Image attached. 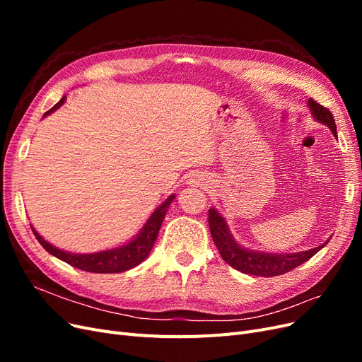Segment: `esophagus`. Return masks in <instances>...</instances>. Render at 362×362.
<instances>
[{
  "mask_svg": "<svg viewBox=\"0 0 362 362\" xmlns=\"http://www.w3.org/2000/svg\"><path fill=\"white\" fill-rule=\"evenodd\" d=\"M202 181H204V178H199V177H196V178H192L190 184H193V185H202Z\"/></svg>",
  "mask_w": 362,
  "mask_h": 362,
  "instance_id": "1",
  "label": "esophagus"
}]
</instances>
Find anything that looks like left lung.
<instances>
[{
    "label": "left lung",
    "mask_w": 362,
    "mask_h": 362,
    "mask_svg": "<svg viewBox=\"0 0 362 362\" xmlns=\"http://www.w3.org/2000/svg\"><path fill=\"white\" fill-rule=\"evenodd\" d=\"M308 104L314 117L319 122L329 127L332 134L337 137V125L332 113L322 104L311 100V98ZM208 223H210L213 242L216 243L217 250L221 252L223 261L238 272L246 273V275H257L262 278L284 275V273L296 269L314 257L327 243L326 242L325 245L306 252H296V254H266V252L247 250L238 246L231 233H229L225 218L214 208H210V211H208Z\"/></svg>",
    "instance_id": "left-lung-1"
}]
</instances>
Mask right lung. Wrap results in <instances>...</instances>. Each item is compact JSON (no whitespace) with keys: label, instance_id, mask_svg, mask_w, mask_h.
I'll list each match as a JSON object with an SVG mask.
<instances>
[{"label":"right lung","instance_id":"1","mask_svg":"<svg viewBox=\"0 0 362 362\" xmlns=\"http://www.w3.org/2000/svg\"><path fill=\"white\" fill-rule=\"evenodd\" d=\"M66 96H63L62 100L54 105L51 110H48L43 116H47L49 113H52L54 110L64 103ZM175 198V194H172L170 198H168L164 201L157 210L152 213V216L149 217V221L146 222V225L141 229L140 234L131 240L128 245H124L116 249H110V250H103L98 252V254H84V255H78V254H69V252L60 250L57 247H54L52 245H49L47 240H43L35 228L33 229V234L36 235L37 242L43 246L47 252H49L51 255L57 257L59 259L68 262V264L84 270V272H92V273H120L133 269L136 266H139L141 261H145L146 257L149 255V252L154 247V243L157 240L158 231L161 228V223L164 221V216L168 213V208L172 204Z\"/></svg>","mask_w":362,"mask_h":362}]
</instances>
